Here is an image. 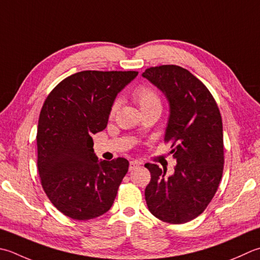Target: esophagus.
<instances>
[{"mask_svg": "<svg viewBox=\"0 0 260 260\" xmlns=\"http://www.w3.org/2000/svg\"><path fill=\"white\" fill-rule=\"evenodd\" d=\"M137 167H140V162L139 161H131L129 162V171L136 169Z\"/></svg>", "mask_w": 260, "mask_h": 260, "instance_id": "34e87169", "label": "esophagus"}]
</instances>
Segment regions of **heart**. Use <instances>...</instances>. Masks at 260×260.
<instances>
[{
    "label": "heart",
    "mask_w": 260,
    "mask_h": 260,
    "mask_svg": "<svg viewBox=\"0 0 260 260\" xmlns=\"http://www.w3.org/2000/svg\"><path fill=\"white\" fill-rule=\"evenodd\" d=\"M132 95H133V99L136 101L137 105L140 106V108L143 113L146 110L153 108H161L160 96L157 94L156 91L150 85L141 84L139 86H136ZM117 108H118V101H116V103H114V105L111 106L110 116L115 115Z\"/></svg>",
    "instance_id": "1"
}]
</instances>
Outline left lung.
Here are the masks:
<instances>
[{"label":"left lung","mask_w":260,"mask_h":260,"mask_svg":"<svg viewBox=\"0 0 260 260\" xmlns=\"http://www.w3.org/2000/svg\"><path fill=\"white\" fill-rule=\"evenodd\" d=\"M142 75L169 101L165 142H171L170 153L177 160L171 176L157 165H145L151 172L145 201L159 220L182 224L204 212L220 185L224 165L222 117L210 91L188 70L161 65Z\"/></svg>","instance_id":"8db88e82"}]
</instances>
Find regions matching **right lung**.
Listing matches in <instances>:
<instances>
[{"instance_id": "right-lung-1", "label": "right lung", "mask_w": 260, "mask_h": 260, "mask_svg": "<svg viewBox=\"0 0 260 260\" xmlns=\"http://www.w3.org/2000/svg\"><path fill=\"white\" fill-rule=\"evenodd\" d=\"M139 72L82 71L64 79L43 105L37 129L38 172L53 205L85 221L110 210L128 161H99L92 134L104 131L111 106Z\"/></svg>"}]
</instances>
